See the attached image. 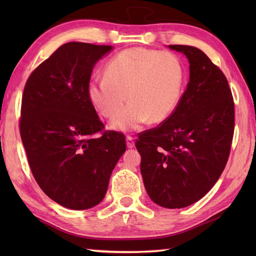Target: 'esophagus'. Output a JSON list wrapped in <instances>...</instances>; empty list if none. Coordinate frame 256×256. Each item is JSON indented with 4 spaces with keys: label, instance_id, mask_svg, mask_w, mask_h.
Instances as JSON below:
<instances>
[{
    "label": "esophagus",
    "instance_id": "esophagus-1",
    "mask_svg": "<svg viewBox=\"0 0 256 256\" xmlns=\"http://www.w3.org/2000/svg\"><path fill=\"white\" fill-rule=\"evenodd\" d=\"M134 138L132 136H126V146L128 148H134Z\"/></svg>",
    "mask_w": 256,
    "mask_h": 256
}]
</instances>
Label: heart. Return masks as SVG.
Wrapping results in <instances>:
<instances>
[{"mask_svg": "<svg viewBox=\"0 0 256 256\" xmlns=\"http://www.w3.org/2000/svg\"><path fill=\"white\" fill-rule=\"evenodd\" d=\"M184 86V67L170 52L133 47L114 56L104 68V78L86 86L90 103L106 118L116 116L128 94L129 104L111 123L128 132L146 122L160 123L175 112Z\"/></svg>", "mask_w": 256, "mask_h": 256, "instance_id": "b5f03b06", "label": "heart"}]
</instances>
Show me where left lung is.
Returning <instances> with one entry per match:
<instances>
[{
    "label": "left lung",
    "instance_id": "1",
    "mask_svg": "<svg viewBox=\"0 0 256 256\" xmlns=\"http://www.w3.org/2000/svg\"><path fill=\"white\" fill-rule=\"evenodd\" d=\"M189 60V82L172 116L140 134L135 146L150 198L180 209L214 186L226 165L234 133V102L224 72L192 46L170 45Z\"/></svg>",
    "mask_w": 256,
    "mask_h": 256
}]
</instances>
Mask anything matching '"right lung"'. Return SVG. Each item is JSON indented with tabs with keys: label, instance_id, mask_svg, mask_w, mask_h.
Instances as JSON below:
<instances>
[{
	"label": "right lung",
	"instance_id": "add662e5",
	"mask_svg": "<svg viewBox=\"0 0 256 256\" xmlns=\"http://www.w3.org/2000/svg\"><path fill=\"white\" fill-rule=\"evenodd\" d=\"M112 46L72 42L27 79L20 131L30 170L48 197L72 210L100 204L126 150L124 134L104 131L86 96L96 62Z\"/></svg>",
	"mask_w": 256,
	"mask_h": 256
}]
</instances>
